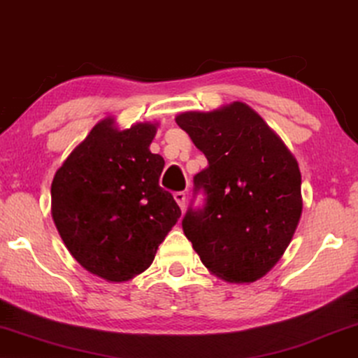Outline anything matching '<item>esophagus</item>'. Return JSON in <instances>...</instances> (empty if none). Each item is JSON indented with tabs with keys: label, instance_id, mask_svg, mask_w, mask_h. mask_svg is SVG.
I'll list each match as a JSON object with an SVG mask.
<instances>
[{
	"label": "esophagus",
	"instance_id": "34e87169",
	"mask_svg": "<svg viewBox=\"0 0 358 358\" xmlns=\"http://www.w3.org/2000/svg\"><path fill=\"white\" fill-rule=\"evenodd\" d=\"M173 197H175V201L178 202L181 210H185V206H186V193H185V191H177V193L173 194Z\"/></svg>",
	"mask_w": 358,
	"mask_h": 358
}]
</instances>
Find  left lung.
Returning a JSON list of instances; mask_svg holds the SVG:
<instances>
[{
    "label": "left lung",
    "mask_w": 358,
    "mask_h": 358,
    "mask_svg": "<svg viewBox=\"0 0 358 358\" xmlns=\"http://www.w3.org/2000/svg\"><path fill=\"white\" fill-rule=\"evenodd\" d=\"M177 124L207 157L194 175L181 227L207 268L230 282H252L289 246L302 213L301 172L262 117L243 103L185 112ZM205 202L194 208L195 196Z\"/></svg>",
    "instance_id": "obj_1"
}]
</instances>
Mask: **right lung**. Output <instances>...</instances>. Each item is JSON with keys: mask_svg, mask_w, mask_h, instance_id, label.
I'll list each match as a JSON object with an SVG mask.
<instances>
[{"mask_svg": "<svg viewBox=\"0 0 358 358\" xmlns=\"http://www.w3.org/2000/svg\"><path fill=\"white\" fill-rule=\"evenodd\" d=\"M101 120L51 185V212L73 259L108 281L145 271L181 210L159 186L164 159L149 151L156 127L115 130Z\"/></svg>", "mask_w": 358, "mask_h": 358, "instance_id": "1", "label": "right lung"}]
</instances>
